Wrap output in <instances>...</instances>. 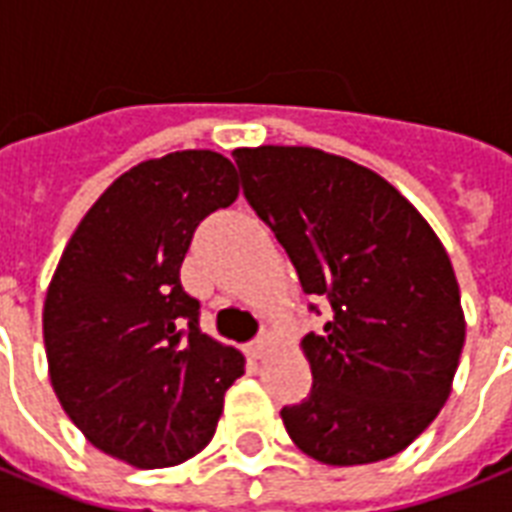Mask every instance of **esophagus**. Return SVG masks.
Instances as JSON below:
<instances>
[{
	"label": "esophagus",
	"instance_id": "34e87169",
	"mask_svg": "<svg viewBox=\"0 0 512 512\" xmlns=\"http://www.w3.org/2000/svg\"><path fill=\"white\" fill-rule=\"evenodd\" d=\"M269 347H272V339H269V336H259V339L251 344V355L253 358H264L269 352Z\"/></svg>",
	"mask_w": 512,
	"mask_h": 512
}]
</instances>
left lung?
<instances>
[{"instance_id": "8db88e82", "label": "left lung", "mask_w": 512, "mask_h": 512, "mask_svg": "<svg viewBox=\"0 0 512 512\" xmlns=\"http://www.w3.org/2000/svg\"><path fill=\"white\" fill-rule=\"evenodd\" d=\"M243 192L331 318L301 339L312 390L280 411L323 465H368L417 441L449 400L465 344L451 259L425 216L358 162L312 146L232 152Z\"/></svg>"}]
</instances>
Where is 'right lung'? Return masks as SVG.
<instances>
[{
    "label": "right lung",
    "mask_w": 512,
    "mask_h": 512,
    "mask_svg": "<svg viewBox=\"0 0 512 512\" xmlns=\"http://www.w3.org/2000/svg\"><path fill=\"white\" fill-rule=\"evenodd\" d=\"M240 194L211 149L138 162L82 216L47 285L42 334L63 411L95 449L173 467L211 443L243 352L197 326L181 288L197 224Z\"/></svg>",
    "instance_id": "add662e5"
}]
</instances>
